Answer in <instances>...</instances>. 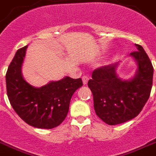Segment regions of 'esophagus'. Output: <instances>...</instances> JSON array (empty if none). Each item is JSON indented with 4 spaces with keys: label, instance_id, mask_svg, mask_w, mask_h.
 Returning a JSON list of instances; mask_svg holds the SVG:
<instances>
[{
    "label": "esophagus",
    "instance_id": "1",
    "mask_svg": "<svg viewBox=\"0 0 156 156\" xmlns=\"http://www.w3.org/2000/svg\"><path fill=\"white\" fill-rule=\"evenodd\" d=\"M88 80H89V78H88V76H83L82 77V80H83V85H85V84H87Z\"/></svg>",
    "mask_w": 156,
    "mask_h": 156
}]
</instances>
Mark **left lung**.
<instances>
[{
  "mask_svg": "<svg viewBox=\"0 0 156 156\" xmlns=\"http://www.w3.org/2000/svg\"><path fill=\"white\" fill-rule=\"evenodd\" d=\"M129 56L137 65L135 75L123 80L116 73L119 62L93 71L87 82L93 95L94 109L100 119L108 125L125 123L139 115L150 96L153 67L142 46Z\"/></svg>",
  "mask_w": 156,
  "mask_h": 156,
  "instance_id": "obj_1",
  "label": "left lung"
}]
</instances>
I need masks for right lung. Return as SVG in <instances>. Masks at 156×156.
I'll use <instances>...</instances> for the list:
<instances>
[{
  "label": "right lung",
  "instance_id": "right-lung-1",
  "mask_svg": "<svg viewBox=\"0 0 156 156\" xmlns=\"http://www.w3.org/2000/svg\"><path fill=\"white\" fill-rule=\"evenodd\" d=\"M28 45L16 51L6 73L7 95L14 111L29 125L52 129L66 118L73 93L83 85L80 78L65 76L40 87L29 84L22 75Z\"/></svg>",
  "mask_w": 156,
  "mask_h": 156
}]
</instances>
